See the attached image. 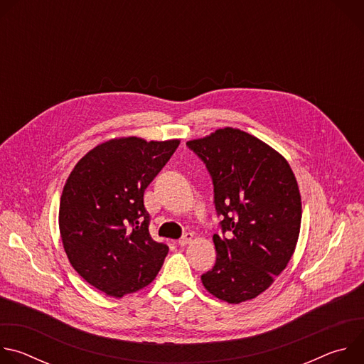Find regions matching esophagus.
Segmentation results:
<instances>
[{"label": "esophagus", "mask_w": 364, "mask_h": 364, "mask_svg": "<svg viewBox=\"0 0 364 364\" xmlns=\"http://www.w3.org/2000/svg\"><path fill=\"white\" fill-rule=\"evenodd\" d=\"M193 233H190V232H187V233H184L183 236H181V239L178 240V243L181 245V246H186V245H188L191 240H193Z\"/></svg>", "instance_id": "34e87169"}]
</instances>
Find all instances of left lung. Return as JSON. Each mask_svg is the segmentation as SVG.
<instances>
[{
  "label": "left lung",
  "instance_id": "1",
  "mask_svg": "<svg viewBox=\"0 0 364 364\" xmlns=\"http://www.w3.org/2000/svg\"><path fill=\"white\" fill-rule=\"evenodd\" d=\"M187 146L204 163L215 187L222 236L215 235V267L204 288L229 304L268 289L295 250L301 196L287 160L240 129L223 128Z\"/></svg>",
  "mask_w": 364,
  "mask_h": 364
}]
</instances>
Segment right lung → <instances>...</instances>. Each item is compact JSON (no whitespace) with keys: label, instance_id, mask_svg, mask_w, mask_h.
<instances>
[{"label":"right lung","instance_id":"right-lung-1","mask_svg":"<svg viewBox=\"0 0 364 364\" xmlns=\"http://www.w3.org/2000/svg\"><path fill=\"white\" fill-rule=\"evenodd\" d=\"M180 141L128 136L90 149L75 166L60 198L59 228L75 271L121 298L151 284L168 253L148 230L144 191Z\"/></svg>","mask_w":364,"mask_h":364}]
</instances>
